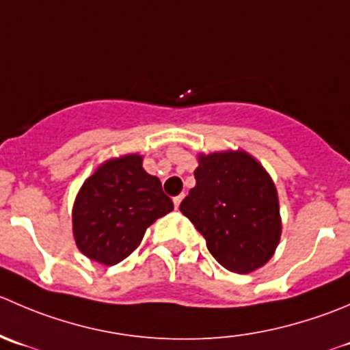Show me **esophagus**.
<instances>
[{
    "instance_id": "1",
    "label": "esophagus",
    "mask_w": 350,
    "mask_h": 350,
    "mask_svg": "<svg viewBox=\"0 0 350 350\" xmlns=\"http://www.w3.org/2000/svg\"><path fill=\"white\" fill-rule=\"evenodd\" d=\"M183 198H185V195H179V196H174V200H172V202H174V206H176V208H178V206H179V205H181Z\"/></svg>"
}]
</instances>
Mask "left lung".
Masks as SVG:
<instances>
[{
    "instance_id": "8db88e82",
    "label": "left lung",
    "mask_w": 350,
    "mask_h": 350,
    "mask_svg": "<svg viewBox=\"0 0 350 350\" xmlns=\"http://www.w3.org/2000/svg\"><path fill=\"white\" fill-rule=\"evenodd\" d=\"M195 179L179 210L205 237L212 256L236 273L265 265L282 222L277 188L263 165L243 150L202 154Z\"/></svg>"
}]
</instances>
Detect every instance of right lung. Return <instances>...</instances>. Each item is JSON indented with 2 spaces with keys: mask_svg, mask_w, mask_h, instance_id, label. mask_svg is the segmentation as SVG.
Returning <instances> with one entry per match:
<instances>
[{
  "mask_svg": "<svg viewBox=\"0 0 350 350\" xmlns=\"http://www.w3.org/2000/svg\"><path fill=\"white\" fill-rule=\"evenodd\" d=\"M142 155L111 159L81 185L73 205L78 250L103 265L130 256L148 226L174 208L159 178L142 167Z\"/></svg>",
  "mask_w": 350,
  "mask_h": 350,
  "instance_id": "1",
  "label": "right lung"
}]
</instances>
